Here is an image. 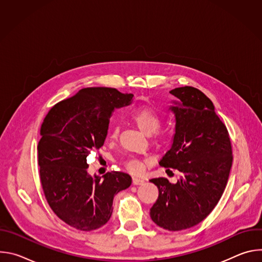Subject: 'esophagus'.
Masks as SVG:
<instances>
[{
    "label": "esophagus",
    "mask_w": 262,
    "mask_h": 262,
    "mask_svg": "<svg viewBox=\"0 0 262 262\" xmlns=\"http://www.w3.org/2000/svg\"><path fill=\"white\" fill-rule=\"evenodd\" d=\"M133 183L135 185L142 184V183H144V179L143 178H139V177H133Z\"/></svg>",
    "instance_id": "obj_1"
}]
</instances>
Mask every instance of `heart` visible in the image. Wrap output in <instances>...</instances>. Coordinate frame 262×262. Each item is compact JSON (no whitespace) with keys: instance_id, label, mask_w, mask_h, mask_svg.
<instances>
[{"instance_id":"obj_1","label":"heart","mask_w":262,"mask_h":262,"mask_svg":"<svg viewBox=\"0 0 262 262\" xmlns=\"http://www.w3.org/2000/svg\"><path fill=\"white\" fill-rule=\"evenodd\" d=\"M133 121L137 125V127L145 135L149 136L156 133L160 125H161V118L160 116L154 112L152 110L149 108H142L139 110L138 112L133 115L132 117ZM119 135V127L116 126L112 133V138H117ZM126 168L133 172V173H141L143 168H144V163L139 161V160H130L126 164Z\"/></svg>"}]
</instances>
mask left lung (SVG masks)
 Returning <instances> with one entry per match:
<instances>
[{
    "label": "left lung",
    "mask_w": 262,
    "mask_h": 262,
    "mask_svg": "<svg viewBox=\"0 0 262 262\" xmlns=\"http://www.w3.org/2000/svg\"><path fill=\"white\" fill-rule=\"evenodd\" d=\"M170 93L177 98L169 106L175 133L160 165L181 176L176 183L164 177L150 179L159 189L150 217L164 229L179 231L202 222L217 204L228 181L232 149L226 126L203 92L185 86Z\"/></svg>",
    "instance_id": "1"
}]
</instances>
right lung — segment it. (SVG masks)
<instances>
[{"instance_id":"1","label":"right lung","mask_w":262,"mask_h":262,"mask_svg":"<svg viewBox=\"0 0 262 262\" xmlns=\"http://www.w3.org/2000/svg\"><path fill=\"white\" fill-rule=\"evenodd\" d=\"M133 96L114 88H84L54 105L43 120L37 147L41 185L53 211L73 228L103 226L115 195L132 184L123 172L90 175L87 158L104 144L114 110L129 105Z\"/></svg>"}]
</instances>
